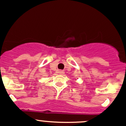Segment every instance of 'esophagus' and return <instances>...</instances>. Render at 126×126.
Listing matches in <instances>:
<instances>
[{"mask_svg":"<svg viewBox=\"0 0 126 126\" xmlns=\"http://www.w3.org/2000/svg\"><path fill=\"white\" fill-rule=\"evenodd\" d=\"M59 74H60V75H63V73H64V71H63V70H59Z\"/></svg>","mask_w":126,"mask_h":126,"instance_id":"1","label":"esophagus"}]
</instances>
